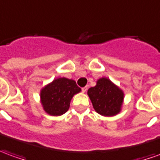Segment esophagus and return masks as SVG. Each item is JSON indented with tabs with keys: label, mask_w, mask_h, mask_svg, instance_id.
<instances>
[{
	"label": "esophagus",
	"mask_w": 160,
	"mask_h": 160,
	"mask_svg": "<svg viewBox=\"0 0 160 160\" xmlns=\"http://www.w3.org/2000/svg\"><path fill=\"white\" fill-rule=\"evenodd\" d=\"M87 90H88V87H85V88H82V92H86Z\"/></svg>",
	"instance_id": "1"
}]
</instances>
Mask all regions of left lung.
I'll use <instances>...</instances> for the list:
<instances>
[{"mask_svg":"<svg viewBox=\"0 0 160 160\" xmlns=\"http://www.w3.org/2000/svg\"><path fill=\"white\" fill-rule=\"evenodd\" d=\"M88 94L99 114L112 117L121 111L124 92L106 77L97 80L95 87L88 89Z\"/></svg>","mask_w":160,"mask_h":160,"instance_id":"8db88e82","label":"left lung"}]
</instances>
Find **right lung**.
I'll return each instance as SVG.
<instances>
[{
	"mask_svg": "<svg viewBox=\"0 0 160 160\" xmlns=\"http://www.w3.org/2000/svg\"><path fill=\"white\" fill-rule=\"evenodd\" d=\"M81 91L76 82L68 78H57L41 90V103L44 111L52 116H61L68 111L71 99Z\"/></svg>",
	"mask_w": 160,
	"mask_h": 160,
	"instance_id": "1",
	"label": "right lung"
}]
</instances>
